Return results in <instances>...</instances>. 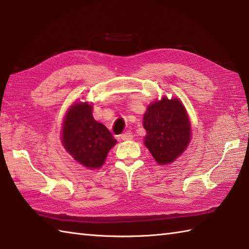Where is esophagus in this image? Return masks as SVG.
Returning <instances> with one entry per match:
<instances>
[{
	"label": "esophagus",
	"mask_w": 249,
	"mask_h": 249,
	"mask_svg": "<svg viewBox=\"0 0 249 249\" xmlns=\"http://www.w3.org/2000/svg\"><path fill=\"white\" fill-rule=\"evenodd\" d=\"M121 139L122 140H131L133 139V134L130 131H126V133L121 135Z\"/></svg>",
	"instance_id": "34e87169"
}]
</instances>
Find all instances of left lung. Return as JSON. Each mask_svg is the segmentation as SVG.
Instances as JSON below:
<instances>
[{
  "mask_svg": "<svg viewBox=\"0 0 249 249\" xmlns=\"http://www.w3.org/2000/svg\"><path fill=\"white\" fill-rule=\"evenodd\" d=\"M144 144L160 165H167L182 155L192 137L186 109L178 98L163 96L155 100L143 115Z\"/></svg>",
  "mask_w": 249,
  "mask_h": 249,
  "instance_id": "left-lung-1",
  "label": "left lung"
}]
</instances>
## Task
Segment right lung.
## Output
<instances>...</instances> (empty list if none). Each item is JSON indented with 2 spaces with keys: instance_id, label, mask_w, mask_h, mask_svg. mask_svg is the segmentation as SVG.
Segmentation results:
<instances>
[{
  "instance_id": "1",
  "label": "right lung",
  "mask_w": 249,
  "mask_h": 249,
  "mask_svg": "<svg viewBox=\"0 0 249 249\" xmlns=\"http://www.w3.org/2000/svg\"><path fill=\"white\" fill-rule=\"evenodd\" d=\"M92 108L88 102H80L68 109L63 122L62 144L80 165L98 169L116 140L105 125L94 120Z\"/></svg>"
}]
</instances>
